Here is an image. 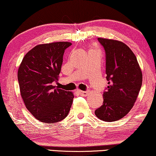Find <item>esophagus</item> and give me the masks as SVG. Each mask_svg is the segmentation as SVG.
Segmentation results:
<instances>
[{
  "label": "esophagus",
  "mask_w": 156,
  "mask_h": 156,
  "mask_svg": "<svg viewBox=\"0 0 156 156\" xmlns=\"http://www.w3.org/2000/svg\"><path fill=\"white\" fill-rule=\"evenodd\" d=\"M78 93H80L81 95H82V96H87V95H88V93H89V91H82V90H79Z\"/></svg>",
  "instance_id": "34e87169"
}]
</instances>
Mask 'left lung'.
Wrapping results in <instances>:
<instances>
[{"label":"left lung","instance_id":"left-lung-1","mask_svg":"<svg viewBox=\"0 0 156 156\" xmlns=\"http://www.w3.org/2000/svg\"><path fill=\"white\" fill-rule=\"evenodd\" d=\"M106 54L107 90L103 103L95 111L98 119L116 121L134 106L142 84V73L133 51L119 40L98 38Z\"/></svg>","mask_w":156,"mask_h":156}]
</instances>
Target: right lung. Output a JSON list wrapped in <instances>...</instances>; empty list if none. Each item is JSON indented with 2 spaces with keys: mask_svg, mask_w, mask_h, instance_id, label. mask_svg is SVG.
<instances>
[{
  "mask_svg": "<svg viewBox=\"0 0 156 156\" xmlns=\"http://www.w3.org/2000/svg\"><path fill=\"white\" fill-rule=\"evenodd\" d=\"M72 44L56 42L38 44L25 55L18 70L21 96L26 109L46 123L68 116L74 95L54 86L58 81L65 50Z\"/></svg>",
  "mask_w": 156,
  "mask_h": 156,
  "instance_id": "obj_1",
  "label": "right lung"
}]
</instances>
